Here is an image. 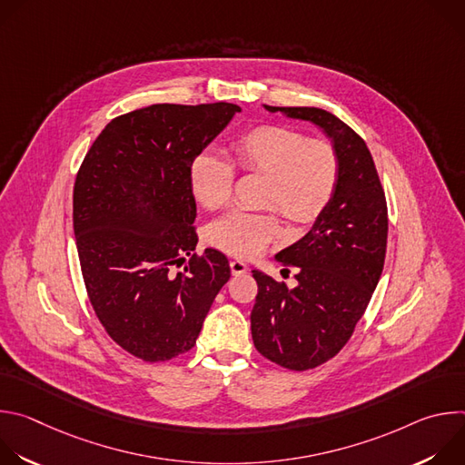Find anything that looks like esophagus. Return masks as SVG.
I'll use <instances>...</instances> for the list:
<instances>
[{
    "label": "esophagus",
    "instance_id": "obj_1",
    "mask_svg": "<svg viewBox=\"0 0 465 465\" xmlns=\"http://www.w3.org/2000/svg\"><path fill=\"white\" fill-rule=\"evenodd\" d=\"M230 269H232V274H233V276H241V274L248 272V264H246L244 261H241V259H233V261L230 262Z\"/></svg>",
    "mask_w": 465,
    "mask_h": 465
}]
</instances>
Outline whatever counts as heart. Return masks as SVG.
<instances>
[{"label":"heart","instance_id":"obj_1","mask_svg":"<svg viewBox=\"0 0 465 465\" xmlns=\"http://www.w3.org/2000/svg\"><path fill=\"white\" fill-rule=\"evenodd\" d=\"M232 153L242 171L264 174L262 204L280 208L294 224L314 221L333 196L339 160L327 142L305 140L289 126L259 124L242 132ZM233 180V165L212 151L198 154L189 169L194 201L206 210H219L230 203ZM278 233L280 221L274 210H237L210 226L208 241L230 255L253 257Z\"/></svg>","mask_w":465,"mask_h":465}]
</instances>
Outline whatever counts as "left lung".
Segmentation results:
<instances>
[{
  "instance_id": "left-lung-1",
  "label": "left lung",
  "mask_w": 465,
  "mask_h": 465,
  "mask_svg": "<svg viewBox=\"0 0 465 465\" xmlns=\"http://www.w3.org/2000/svg\"><path fill=\"white\" fill-rule=\"evenodd\" d=\"M262 106L322 128L339 160L333 196L312 228L276 253L296 267L298 285L289 289L252 271L253 346L269 361L303 371L344 348L370 303L386 253V198L364 140L337 115L314 106Z\"/></svg>"
}]
</instances>
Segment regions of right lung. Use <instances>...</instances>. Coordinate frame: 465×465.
I'll list each match as a JSON object with an SVG mask.
<instances>
[{
    "label": "right lung",
    "mask_w": 465,
    "mask_h": 465,
    "mask_svg": "<svg viewBox=\"0 0 465 465\" xmlns=\"http://www.w3.org/2000/svg\"><path fill=\"white\" fill-rule=\"evenodd\" d=\"M241 106L151 104L112 119L88 151L74 189L83 278L106 333L158 362L189 351L230 280L224 253L196 248L189 169Z\"/></svg>",
    "instance_id": "add662e5"
}]
</instances>
